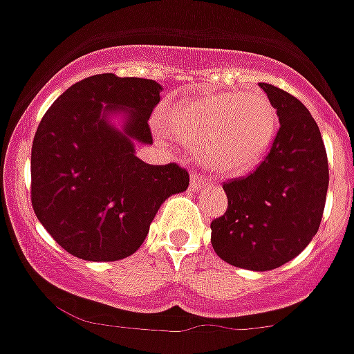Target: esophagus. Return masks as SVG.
I'll list each match as a JSON object with an SVG mask.
<instances>
[{"label": "esophagus", "instance_id": "1", "mask_svg": "<svg viewBox=\"0 0 354 354\" xmlns=\"http://www.w3.org/2000/svg\"><path fill=\"white\" fill-rule=\"evenodd\" d=\"M205 179H200V177H192V189H196V192H198V189H202V187L205 186Z\"/></svg>", "mask_w": 354, "mask_h": 354}]
</instances>
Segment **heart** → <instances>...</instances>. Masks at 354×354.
I'll use <instances>...</instances> for the list:
<instances>
[{
  "label": "heart",
  "mask_w": 354,
  "mask_h": 354,
  "mask_svg": "<svg viewBox=\"0 0 354 354\" xmlns=\"http://www.w3.org/2000/svg\"><path fill=\"white\" fill-rule=\"evenodd\" d=\"M162 122L174 136L200 152L218 175H243L264 159L277 136L278 115L264 92L212 93L184 99Z\"/></svg>",
  "instance_id": "heart-1"
}]
</instances>
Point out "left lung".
I'll use <instances>...</instances> for the list:
<instances>
[{
  "label": "left lung",
  "mask_w": 354,
  "mask_h": 354,
  "mask_svg": "<svg viewBox=\"0 0 354 354\" xmlns=\"http://www.w3.org/2000/svg\"><path fill=\"white\" fill-rule=\"evenodd\" d=\"M259 86L273 102L280 129L257 170L223 184L228 207L211 223V243L228 264L271 271L298 257L317 234L330 175L308 109L273 84Z\"/></svg>",
  "instance_id": "1"
}]
</instances>
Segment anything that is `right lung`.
I'll return each mask as SVG.
<instances>
[{
  "mask_svg": "<svg viewBox=\"0 0 354 354\" xmlns=\"http://www.w3.org/2000/svg\"><path fill=\"white\" fill-rule=\"evenodd\" d=\"M162 86L97 74L65 90L31 147V204L53 239L83 261L111 262L142 246L156 212L187 189L189 175L149 165L136 143H152L149 118Z\"/></svg>",
  "mask_w": 354,
  "mask_h": 354,
  "instance_id": "1",
  "label": "right lung"
}]
</instances>
